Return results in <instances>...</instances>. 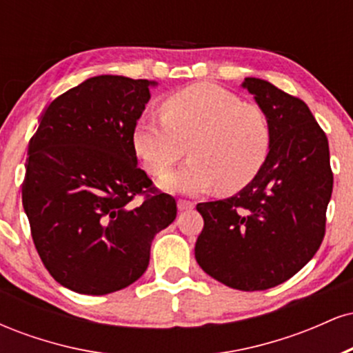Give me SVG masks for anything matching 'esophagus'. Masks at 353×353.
Returning <instances> with one entry per match:
<instances>
[{
	"instance_id": "1",
	"label": "esophagus",
	"mask_w": 353,
	"mask_h": 353,
	"mask_svg": "<svg viewBox=\"0 0 353 353\" xmlns=\"http://www.w3.org/2000/svg\"><path fill=\"white\" fill-rule=\"evenodd\" d=\"M192 208H194V204L190 201H185V199L177 201V209H179V210H189Z\"/></svg>"
}]
</instances>
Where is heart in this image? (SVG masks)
Masks as SVG:
<instances>
[{
	"mask_svg": "<svg viewBox=\"0 0 353 353\" xmlns=\"http://www.w3.org/2000/svg\"><path fill=\"white\" fill-rule=\"evenodd\" d=\"M161 117L137 121L132 144L145 169L163 176L188 151L192 159L163 179L174 192L199 194L219 185L237 192L254 181L270 149L265 112L228 89L194 83L161 104Z\"/></svg>",
	"mask_w": 353,
	"mask_h": 353,
	"instance_id": "obj_1",
	"label": "heart"
}]
</instances>
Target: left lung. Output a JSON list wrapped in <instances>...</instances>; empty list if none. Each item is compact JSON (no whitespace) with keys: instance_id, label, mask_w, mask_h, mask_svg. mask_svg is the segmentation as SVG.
<instances>
[{"instance_id":"obj_1","label":"left lung","mask_w":353,"mask_h":353,"mask_svg":"<svg viewBox=\"0 0 353 353\" xmlns=\"http://www.w3.org/2000/svg\"><path fill=\"white\" fill-rule=\"evenodd\" d=\"M241 86L269 119V156L232 197L197 204L204 229L194 252L210 277L252 292L289 281L317 252L334 176L329 141L303 101L259 78Z\"/></svg>"}]
</instances>
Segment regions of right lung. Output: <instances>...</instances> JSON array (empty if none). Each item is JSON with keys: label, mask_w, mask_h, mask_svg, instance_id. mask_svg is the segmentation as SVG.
<instances>
[{"label": "right lung", "mask_w": 353, "mask_h": 353, "mask_svg": "<svg viewBox=\"0 0 353 353\" xmlns=\"http://www.w3.org/2000/svg\"><path fill=\"white\" fill-rule=\"evenodd\" d=\"M156 81L103 74L56 98L28 148L23 208L36 250L56 282L106 295L145 272L174 197L137 168L132 134ZM145 193L141 205L132 202Z\"/></svg>", "instance_id": "1"}]
</instances>
